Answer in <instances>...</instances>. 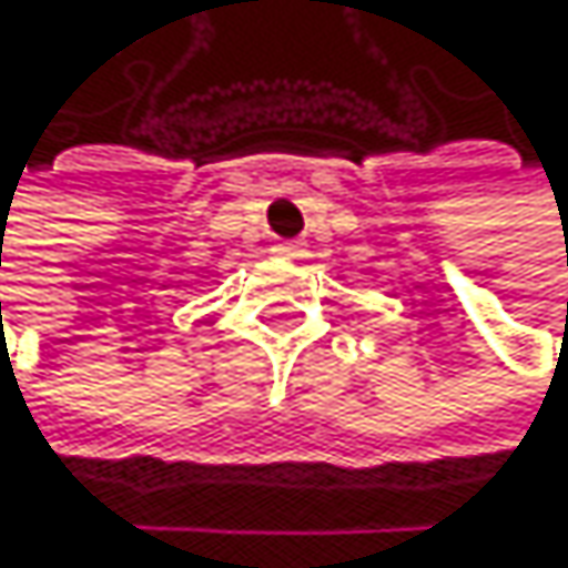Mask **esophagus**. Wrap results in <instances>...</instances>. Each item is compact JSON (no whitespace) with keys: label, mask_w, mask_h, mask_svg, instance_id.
I'll return each instance as SVG.
<instances>
[{"label":"esophagus","mask_w":568,"mask_h":568,"mask_svg":"<svg viewBox=\"0 0 568 568\" xmlns=\"http://www.w3.org/2000/svg\"><path fill=\"white\" fill-rule=\"evenodd\" d=\"M272 252L275 255H286V258H296V255H303V242H275Z\"/></svg>","instance_id":"34e87169"}]
</instances>
